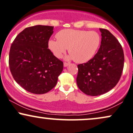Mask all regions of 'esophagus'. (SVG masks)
Here are the masks:
<instances>
[{
	"instance_id": "1",
	"label": "esophagus",
	"mask_w": 133,
	"mask_h": 133,
	"mask_svg": "<svg viewBox=\"0 0 133 133\" xmlns=\"http://www.w3.org/2000/svg\"><path fill=\"white\" fill-rule=\"evenodd\" d=\"M70 64V63H69V62H64V67H67V66H68Z\"/></svg>"
}]
</instances>
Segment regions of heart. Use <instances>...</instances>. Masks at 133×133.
Segmentation results:
<instances>
[{
  "label": "heart",
  "mask_w": 133,
  "mask_h": 133,
  "mask_svg": "<svg viewBox=\"0 0 133 133\" xmlns=\"http://www.w3.org/2000/svg\"><path fill=\"white\" fill-rule=\"evenodd\" d=\"M56 39H50L48 47L56 57L60 58L68 48L69 58L77 63L90 60L98 50L101 36L98 32L86 30L65 29L57 33Z\"/></svg>",
  "instance_id": "obj_1"
}]
</instances>
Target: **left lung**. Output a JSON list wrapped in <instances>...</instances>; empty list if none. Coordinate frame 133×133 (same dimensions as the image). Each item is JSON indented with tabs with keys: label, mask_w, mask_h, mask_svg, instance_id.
Listing matches in <instances>:
<instances>
[{
	"label": "left lung",
	"mask_w": 133,
	"mask_h": 133,
	"mask_svg": "<svg viewBox=\"0 0 133 133\" xmlns=\"http://www.w3.org/2000/svg\"><path fill=\"white\" fill-rule=\"evenodd\" d=\"M101 45L89 61L78 64L77 84L84 94L97 96L108 92L120 79L124 52L118 39L108 30L100 28Z\"/></svg>",
	"instance_id": "obj_1"
}]
</instances>
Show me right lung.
<instances>
[{
  "label": "right lung",
  "mask_w": 133,
  "mask_h": 133,
  "mask_svg": "<svg viewBox=\"0 0 133 133\" xmlns=\"http://www.w3.org/2000/svg\"><path fill=\"white\" fill-rule=\"evenodd\" d=\"M54 26L36 25L16 36L9 52V68L22 87L35 94L48 92L55 87L63 70V62L48 48Z\"/></svg>",
  "instance_id": "1"
}]
</instances>
